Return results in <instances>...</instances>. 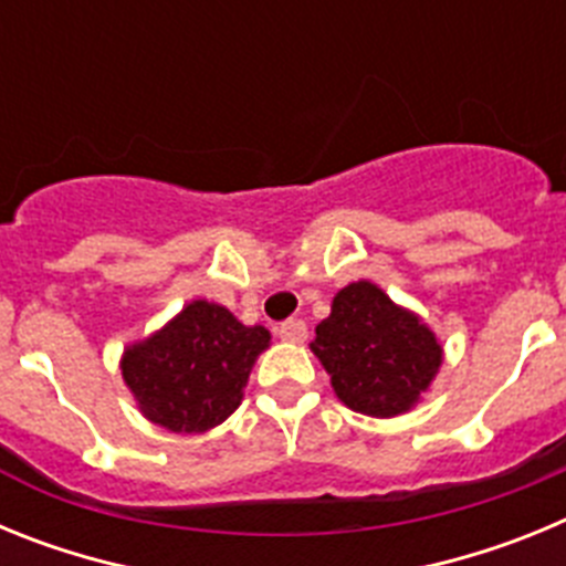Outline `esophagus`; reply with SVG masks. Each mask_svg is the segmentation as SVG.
Returning <instances> with one entry per match:
<instances>
[{"label": "esophagus", "mask_w": 566, "mask_h": 566, "mask_svg": "<svg viewBox=\"0 0 566 566\" xmlns=\"http://www.w3.org/2000/svg\"><path fill=\"white\" fill-rule=\"evenodd\" d=\"M277 334H280V339H283V343L297 345V343H306L308 326L303 323V319H286V323H280Z\"/></svg>", "instance_id": "1"}]
</instances>
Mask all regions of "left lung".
Wrapping results in <instances>:
<instances>
[{
  "mask_svg": "<svg viewBox=\"0 0 566 566\" xmlns=\"http://www.w3.org/2000/svg\"><path fill=\"white\" fill-rule=\"evenodd\" d=\"M314 334L334 394L365 417L411 411L442 365L437 334L368 280L339 289Z\"/></svg>",
  "mask_w": 566,
  "mask_h": 566,
  "instance_id": "left-lung-1",
  "label": "left lung"
}]
</instances>
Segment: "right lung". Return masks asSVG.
Segmentation results:
<instances>
[{"label":"right lung","mask_w":566,"mask_h":566,"mask_svg":"<svg viewBox=\"0 0 566 566\" xmlns=\"http://www.w3.org/2000/svg\"><path fill=\"white\" fill-rule=\"evenodd\" d=\"M269 339L263 326H243L229 308L192 300L161 332L129 345L122 377L149 422L203 433L238 408Z\"/></svg>","instance_id":"add662e5"}]
</instances>
